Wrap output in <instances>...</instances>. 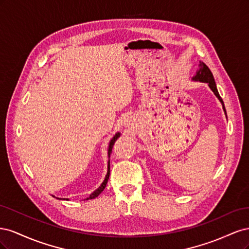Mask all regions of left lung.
Masks as SVG:
<instances>
[{"instance_id": "1", "label": "left lung", "mask_w": 249, "mask_h": 249, "mask_svg": "<svg viewBox=\"0 0 249 249\" xmlns=\"http://www.w3.org/2000/svg\"><path fill=\"white\" fill-rule=\"evenodd\" d=\"M192 80L193 81H199V82H202V83H208V85L211 88V90H212L214 94L218 97V100H219L220 103L222 104V108L225 112V115H227V111H225L223 101L220 97L219 92H218L217 87H216V83H215V80H214V77H213V73H212V71H210V69L205 63L200 62L199 70L196 71V74H195V76L192 78Z\"/></svg>"}]
</instances>
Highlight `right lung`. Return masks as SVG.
<instances>
[{
	"label": "right lung",
	"instance_id": "right-lung-1",
	"mask_svg": "<svg viewBox=\"0 0 249 249\" xmlns=\"http://www.w3.org/2000/svg\"><path fill=\"white\" fill-rule=\"evenodd\" d=\"M120 136V133H116L114 136H113V138L110 140V143H109V148H108V156L110 157V155H111V153H112V147H113V145H114V143H115V141L117 140V138ZM109 176H110V160L108 161V171H107V176H106V178H105V179H104V182L102 183V185L97 188V189L95 190V191H93L91 194H90V196L89 197H87L86 198V200H88V199H92V198H95L96 196H99V195L103 192V190L105 189V187H106V185H107V182H108V179H109ZM69 200V199H67Z\"/></svg>",
	"mask_w": 249,
	"mask_h": 249
}]
</instances>
